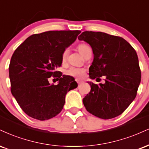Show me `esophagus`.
Returning <instances> with one entry per match:
<instances>
[{
    "instance_id": "esophagus-1",
    "label": "esophagus",
    "mask_w": 149,
    "mask_h": 149,
    "mask_svg": "<svg viewBox=\"0 0 149 149\" xmlns=\"http://www.w3.org/2000/svg\"><path fill=\"white\" fill-rule=\"evenodd\" d=\"M76 82H78V84H81L82 82V80H78V79H76Z\"/></svg>"
}]
</instances>
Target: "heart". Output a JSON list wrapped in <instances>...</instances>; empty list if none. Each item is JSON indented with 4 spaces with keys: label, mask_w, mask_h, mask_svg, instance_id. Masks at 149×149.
<instances>
[{
    "label": "heart",
    "mask_w": 149,
    "mask_h": 149,
    "mask_svg": "<svg viewBox=\"0 0 149 149\" xmlns=\"http://www.w3.org/2000/svg\"><path fill=\"white\" fill-rule=\"evenodd\" d=\"M89 48L88 45L85 44H81L78 46V51H80V53H81L82 55L84 54L87 48ZM68 54H69V49L68 48H66L65 50L63 51L62 55V60L64 62L66 60H67ZM85 69H82V68H79V67H71L69 68V69L66 71V75L67 76H71V77H75V78H82V76L85 75Z\"/></svg>",
    "instance_id": "obj_1"
}]
</instances>
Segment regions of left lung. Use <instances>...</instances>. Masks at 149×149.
I'll use <instances>...</instances> for the list:
<instances>
[{"label": "left lung", "instance_id": "8db88e82", "mask_svg": "<svg viewBox=\"0 0 149 149\" xmlns=\"http://www.w3.org/2000/svg\"><path fill=\"white\" fill-rule=\"evenodd\" d=\"M78 39L92 48L89 78H105L104 84L88 82L91 91L82 100L86 110L103 119L120 115L134 101L140 84L137 53L122 37L101 32H83Z\"/></svg>", "mask_w": 149, "mask_h": 149}]
</instances>
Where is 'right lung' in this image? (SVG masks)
Instances as JSON below:
<instances>
[{
	"mask_svg": "<svg viewBox=\"0 0 149 149\" xmlns=\"http://www.w3.org/2000/svg\"><path fill=\"white\" fill-rule=\"evenodd\" d=\"M79 30L47 31L30 36L12 55L9 67L11 92L25 113L44 121L57 115L69 91L76 88L74 78L56 71L66 48L76 41ZM58 77V84L48 78Z\"/></svg>",
	"mask_w": 149,
	"mask_h": 149,
	"instance_id": "add662e5",
	"label": "right lung"
}]
</instances>
